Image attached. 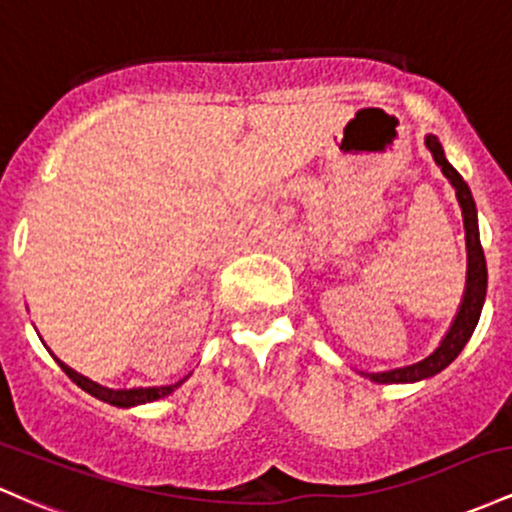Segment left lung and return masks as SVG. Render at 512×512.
I'll return each mask as SVG.
<instances>
[{
    "label": "left lung",
    "instance_id": "left-lung-1",
    "mask_svg": "<svg viewBox=\"0 0 512 512\" xmlns=\"http://www.w3.org/2000/svg\"><path fill=\"white\" fill-rule=\"evenodd\" d=\"M426 147L430 149V154H433L435 164L442 169V174L450 179L452 188H455L457 193L459 208H462L464 232H467V287H464V297H462V304H459L457 317L452 321L450 331H447L445 338L440 341V346L435 348L428 358H423L421 363L396 367V370H387V372H363L365 377H370V380L377 384L421 382L445 370V367L450 365L459 353H462V348L467 346L469 338H472L476 324H479L481 307H484V300H486L488 273H486L484 249H481V241H479V222H476V205H474L472 191H469V186L464 183L462 176H459L455 166L445 159V152H442L438 137L428 135Z\"/></svg>",
    "mask_w": 512,
    "mask_h": 512
}]
</instances>
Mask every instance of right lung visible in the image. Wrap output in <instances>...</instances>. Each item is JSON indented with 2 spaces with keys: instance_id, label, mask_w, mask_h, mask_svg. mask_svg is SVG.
Here are the masks:
<instances>
[{
  "instance_id": "obj_1",
  "label": "right lung",
  "mask_w": 512,
  "mask_h": 512,
  "mask_svg": "<svg viewBox=\"0 0 512 512\" xmlns=\"http://www.w3.org/2000/svg\"><path fill=\"white\" fill-rule=\"evenodd\" d=\"M57 360V358H55ZM57 365L62 367V372H65L67 377H70L72 382H77V387H82L84 392H89L91 396H96V399L106 401V404H113V406H120V409H130V406H137V404H149V401H157V399H164V396H169L174 389H179L181 382L176 384H166V387H137V389H108V387H101L99 382H91L89 377L79 375L77 370H72L70 365H65L62 360H57Z\"/></svg>"
}]
</instances>
